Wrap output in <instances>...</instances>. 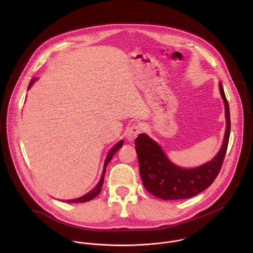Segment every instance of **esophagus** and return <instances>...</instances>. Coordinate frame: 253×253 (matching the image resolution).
Instances as JSON below:
<instances>
[{
	"mask_svg": "<svg viewBox=\"0 0 253 253\" xmlns=\"http://www.w3.org/2000/svg\"><path fill=\"white\" fill-rule=\"evenodd\" d=\"M141 129H140V126L136 124H133L131 125L127 129H126V138L129 140V141H132L134 140L137 135L140 133Z\"/></svg>",
	"mask_w": 253,
	"mask_h": 253,
	"instance_id": "1",
	"label": "esophagus"
}]
</instances>
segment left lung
Masks as SVG:
<instances>
[{
  "label": "left lung",
  "mask_w": 253,
  "mask_h": 253,
  "mask_svg": "<svg viewBox=\"0 0 253 253\" xmlns=\"http://www.w3.org/2000/svg\"><path fill=\"white\" fill-rule=\"evenodd\" d=\"M219 87L225 104L227 126L222 147L212 161L196 169H180L170 163L162 148L145 133L136 137L140 176L146 190L152 195L168 201L189 199L205 191L215 180L225 159L231 129L229 104L221 84Z\"/></svg>",
  "instance_id": "8db88e82"
}]
</instances>
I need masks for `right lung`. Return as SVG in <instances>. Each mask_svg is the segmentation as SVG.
<instances>
[{
    "label": "right lung",
    "mask_w": 253,
    "mask_h": 253,
    "mask_svg": "<svg viewBox=\"0 0 253 253\" xmlns=\"http://www.w3.org/2000/svg\"><path fill=\"white\" fill-rule=\"evenodd\" d=\"M36 81V79H33L31 82H30V84H29V86H28V88H30L31 87V85L33 84V83ZM124 144V141H120L119 143H117L116 146H114L112 149H111V151L109 152L108 155H107V158H106V160H105V163H104V169H103V172H102V176H101V179L100 181L98 182V184L90 191V192H88L86 195H84V196H83V197H81V198H79V199H75V200H68L67 201V203H85V202H88V201H90V200H92V199H94L99 193H100V191H101V189H102V186H103V181H104V175H105V170H106V167H107V165L109 164V162L112 160V158H113V156L122 148V146Z\"/></svg>",
    "instance_id": "add662e5"
}]
</instances>
